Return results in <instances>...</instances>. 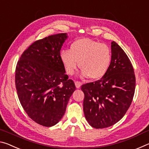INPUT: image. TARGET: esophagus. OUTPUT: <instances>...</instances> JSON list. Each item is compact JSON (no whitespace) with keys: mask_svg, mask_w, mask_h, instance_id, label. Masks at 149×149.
Listing matches in <instances>:
<instances>
[{"mask_svg":"<svg viewBox=\"0 0 149 149\" xmlns=\"http://www.w3.org/2000/svg\"><path fill=\"white\" fill-rule=\"evenodd\" d=\"M75 87H76V88H77V89H79V88H80L82 84L80 81H75Z\"/></svg>","mask_w":149,"mask_h":149,"instance_id":"1","label":"esophagus"}]
</instances>
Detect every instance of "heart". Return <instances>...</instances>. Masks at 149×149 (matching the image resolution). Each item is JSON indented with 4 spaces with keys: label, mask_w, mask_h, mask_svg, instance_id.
<instances>
[{
    "label": "heart",
    "mask_w": 149,
    "mask_h": 149,
    "mask_svg": "<svg viewBox=\"0 0 149 149\" xmlns=\"http://www.w3.org/2000/svg\"><path fill=\"white\" fill-rule=\"evenodd\" d=\"M60 60L68 75L74 74L79 62L83 76L99 79L109 68L112 53L107 45L91 39L81 38L73 42L70 46V51L62 50Z\"/></svg>",
    "instance_id": "1"
}]
</instances>
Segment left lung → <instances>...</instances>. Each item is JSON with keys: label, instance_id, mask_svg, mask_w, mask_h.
I'll list each match as a JSON object with an SVG mask.
<instances>
[{"label": "left lung", "instance_id": "left-lung-1", "mask_svg": "<svg viewBox=\"0 0 149 149\" xmlns=\"http://www.w3.org/2000/svg\"><path fill=\"white\" fill-rule=\"evenodd\" d=\"M112 60L101 79L83 85L84 112L93 127L112 126L123 118L132 104L135 89L133 65L116 42L111 43Z\"/></svg>", "mask_w": 149, "mask_h": 149}]
</instances>
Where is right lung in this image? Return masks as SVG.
I'll return each instance as SVG.
<instances>
[{
    "mask_svg": "<svg viewBox=\"0 0 149 149\" xmlns=\"http://www.w3.org/2000/svg\"><path fill=\"white\" fill-rule=\"evenodd\" d=\"M67 38V33H59L36 41L16 65L15 84L19 102L31 120L45 127L61 120L76 89L60 60Z\"/></svg>",
    "mask_w": 149,
    "mask_h": 149,
    "instance_id": "right-lung-1",
    "label": "right lung"
}]
</instances>
